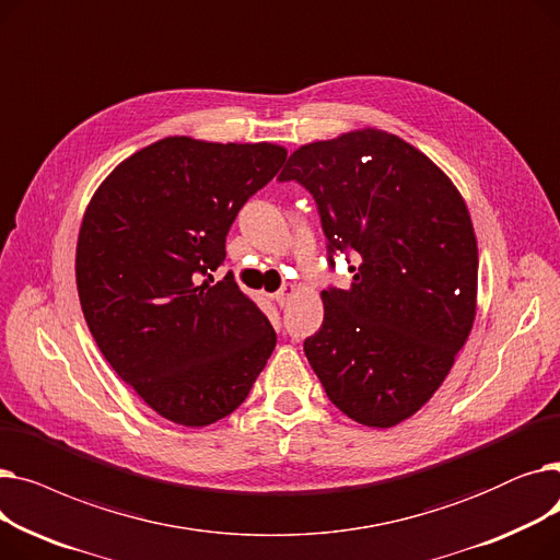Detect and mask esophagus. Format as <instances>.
<instances>
[{
    "mask_svg": "<svg viewBox=\"0 0 560 560\" xmlns=\"http://www.w3.org/2000/svg\"><path fill=\"white\" fill-rule=\"evenodd\" d=\"M295 292H298V288L295 285H285V288H281L279 292H275V295H272V300L283 308L288 302H290V298L292 295H295Z\"/></svg>",
    "mask_w": 560,
    "mask_h": 560,
    "instance_id": "obj_1",
    "label": "esophagus"
}]
</instances>
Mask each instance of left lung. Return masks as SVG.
<instances>
[{"label": "left lung", "mask_w": 560, "mask_h": 560, "mask_svg": "<svg viewBox=\"0 0 560 560\" xmlns=\"http://www.w3.org/2000/svg\"><path fill=\"white\" fill-rule=\"evenodd\" d=\"M279 182L315 203L349 288L322 290L325 322L304 340L327 397L359 424L388 429L431 399L477 315L479 252L450 176L413 144L349 131L292 152ZM354 255V259H349Z\"/></svg>", "instance_id": "8db88e82"}]
</instances>
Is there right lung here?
I'll return each mask as SVG.
<instances>
[{
    "label": "right lung",
    "mask_w": 560,
    "mask_h": 560,
    "mask_svg": "<svg viewBox=\"0 0 560 560\" xmlns=\"http://www.w3.org/2000/svg\"><path fill=\"white\" fill-rule=\"evenodd\" d=\"M272 142L170 136L117 165L88 203L77 290L100 351L165 420L209 427L238 408L277 345L226 275V233L285 163Z\"/></svg>",
    "instance_id": "right-lung-1"
}]
</instances>
